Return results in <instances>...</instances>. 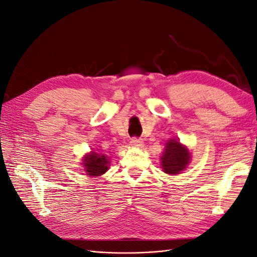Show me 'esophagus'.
Returning <instances> with one entry per match:
<instances>
[{"instance_id": "obj_1", "label": "esophagus", "mask_w": 257, "mask_h": 257, "mask_svg": "<svg viewBox=\"0 0 257 257\" xmlns=\"http://www.w3.org/2000/svg\"><path fill=\"white\" fill-rule=\"evenodd\" d=\"M131 145L135 146V147H140L143 145V140L138 139V138H133L132 141H131Z\"/></svg>"}]
</instances>
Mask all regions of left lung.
Here are the masks:
<instances>
[{
	"label": "left lung",
	"instance_id": "left-lung-1",
	"mask_svg": "<svg viewBox=\"0 0 257 257\" xmlns=\"http://www.w3.org/2000/svg\"><path fill=\"white\" fill-rule=\"evenodd\" d=\"M190 153L178 140L170 139L162 156L163 172L169 175H178L185 170L190 162Z\"/></svg>",
	"mask_w": 257,
	"mask_h": 257
}]
</instances>
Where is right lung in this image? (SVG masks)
Here are the masks:
<instances>
[{
    "instance_id": "add662e5",
    "label": "right lung",
    "mask_w": 257,
    "mask_h": 257,
    "mask_svg": "<svg viewBox=\"0 0 257 257\" xmlns=\"http://www.w3.org/2000/svg\"><path fill=\"white\" fill-rule=\"evenodd\" d=\"M82 164L84 167V172L88 174V176L99 177L107 172L110 161L105 155H102V154L92 151L83 157Z\"/></svg>"
}]
</instances>
